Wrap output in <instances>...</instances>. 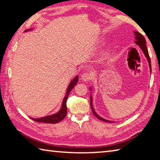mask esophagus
<instances>
[{
	"mask_svg": "<svg viewBox=\"0 0 160 160\" xmlns=\"http://www.w3.org/2000/svg\"><path fill=\"white\" fill-rule=\"evenodd\" d=\"M91 78H92V75L88 72H83L82 75H81V79H82L83 81H89V80H91Z\"/></svg>",
	"mask_w": 160,
	"mask_h": 160,
	"instance_id": "obj_1",
	"label": "esophagus"
}]
</instances>
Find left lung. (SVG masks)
Segmentation results:
<instances>
[{
  "label": "left lung",
  "instance_id": "obj_1",
  "mask_svg": "<svg viewBox=\"0 0 160 160\" xmlns=\"http://www.w3.org/2000/svg\"><path fill=\"white\" fill-rule=\"evenodd\" d=\"M134 34H135V38H136L135 42L138 45H139V47H140L141 48V50H143L144 54L146 55L147 59H148V61L149 66H150V72H151V62H150V56H149V54H148V49H147L146 45V39H145V38L143 37V35L139 33V32L135 31L134 32ZM90 106H91V108H92V112H93V114L95 115V117H97L98 119H99V120H101V121L106 122H112V121H109V120H105V119H103V118H102L101 117H100L99 115H98L97 113H96V112L94 111V108H93V106H92V98L91 97H90Z\"/></svg>",
  "mask_w": 160,
  "mask_h": 160
}]
</instances>
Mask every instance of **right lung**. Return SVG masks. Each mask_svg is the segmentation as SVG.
<instances>
[{"label": "right lung", "instance_id": "obj_1", "mask_svg": "<svg viewBox=\"0 0 160 160\" xmlns=\"http://www.w3.org/2000/svg\"><path fill=\"white\" fill-rule=\"evenodd\" d=\"M28 31V30H27ZM78 76H75L73 80H72L71 82H70L68 85V88L67 89V92H66V94L65 96V97L63 98V103H62V108H61L60 110L58 112H57L56 114H53L52 115H48L46 116V117H43V118H31L32 120L38 122H42V123H48V124H55L63 120V119L65 118L66 116V114H67V106H66V101H67V98L72 88H74L75 85L78 83Z\"/></svg>", "mask_w": 160, "mask_h": 160}]
</instances>
